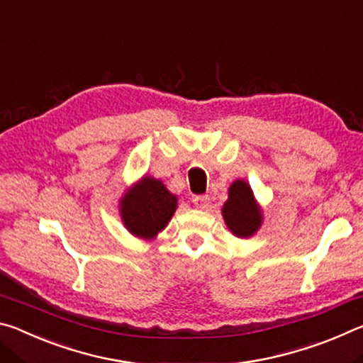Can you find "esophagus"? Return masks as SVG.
Wrapping results in <instances>:
<instances>
[{
	"label": "esophagus",
	"instance_id": "esophagus-1",
	"mask_svg": "<svg viewBox=\"0 0 363 363\" xmlns=\"http://www.w3.org/2000/svg\"><path fill=\"white\" fill-rule=\"evenodd\" d=\"M192 201H194V205L196 208H200V210H205L208 203H210V195H195Z\"/></svg>",
	"mask_w": 363,
	"mask_h": 363
}]
</instances>
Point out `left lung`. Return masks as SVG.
Instances as JSON below:
<instances>
[{
    "label": "left lung",
    "mask_w": 363,
    "mask_h": 363,
    "mask_svg": "<svg viewBox=\"0 0 363 363\" xmlns=\"http://www.w3.org/2000/svg\"><path fill=\"white\" fill-rule=\"evenodd\" d=\"M223 216L227 227L237 237H250L259 229L261 210L245 181H235L230 186L229 200L224 203Z\"/></svg>",
    "instance_id": "1"
}]
</instances>
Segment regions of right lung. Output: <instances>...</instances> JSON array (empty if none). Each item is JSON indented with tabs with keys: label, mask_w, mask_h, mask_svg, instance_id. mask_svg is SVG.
Here are the masks:
<instances>
[{
	"label": "right lung",
	"mask_w": 363,
	"mask_h": 363,
	"mask_svg": "<svg viewBox=\"0 0 363 363\" xmlns=\"http://www.w3.org/2000/svg\"><path fill=\"white\" fill-rule=\"evenodd\" d=\"M177 206L162 181L144 177L121 200V218L126 229L140 238L155 237L167 227Z\"/></svg>",
	"instance_id": "right-lung-1"
}]
</instances>
